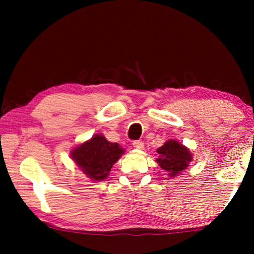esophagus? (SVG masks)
Returning <instances> with one entry per match:
<instances>
[{
	"label": "esophagus",
	"mask_w": 254,
	"mask_h": 254,
	"mask_svg": "<svg viewBox=\"0 0 254 254\" xmlns=\"http://www.w3.org/2000/svg\"><path fill=\"white\" fill-rule=\"evenodd\" d=\"M133 147H134L137 150H143L144 144H143L142 141H134V142H133Z\"/></svg>",
	"instance_id": "34e87169"
}]
</instances>
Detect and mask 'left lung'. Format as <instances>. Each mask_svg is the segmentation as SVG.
<instances>
[{
	"label": "left lung",
	"instance_id": "left-lung-1",
	"mask_svg": "<svg viewBox=\"0 0 254 254\" xmlns=\"http://www.w3.org/2000/svg\"><path fill=\"white\" fill-rule=\"evenodd\" d=\"M158 158L156 161L160 168L168 173L170 178L177 177L187 169L192 161V154L186 145L176 139L167 140L160 148L157 149Z\"/></svg>",
	"mask_w": 254,
	"mask_h": 254
}]
</instances>
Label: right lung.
<instances>
[{
  "mask_svg": "<svg viewBox=\"0 0 254 254\" xmlns=\"http://www.w3.org/2000/svg\"><path fill=\"white\" fill-rule=\"evenodd\" d=\"M119 143H113L97 133L91 139L71 149L70 158L93 182H102L110 175L111 168L124 154Z\"/></svg>",
  "mask_w": 254,
  "mask_h": 254,
  "instance_id": "obj_1",
  "label": "right lung"
}]
</instances>
